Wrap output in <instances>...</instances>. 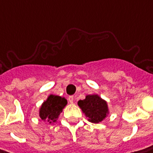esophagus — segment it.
<instances>
[{
	"mask_svg": "<svg viewBox=\"0 0 153 153\" xmlns=\"http://www.w3.org/2000/svg\"><path fill=\"white\" fill-rule=\"evenodd\" d=\"M68 100L69 103H73L74 102V96H68Z\"/></svg>",
	"mask_w": 153,
	"mask_h": 153,
	"instance_id": "34e87169",
	"label": "esophagus"
}]
</instances>
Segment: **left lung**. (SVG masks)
Returning <instances> with one entry per match:
<instances>
[{
    "label": "left lung",
    "mask_w": 153,
    "mask_h": 153,
    "mask_svg": "<svg viewBox=\"0 0 153 153\" xmlns=\"http://www.w3.org/2000/svg\"><path fill=\"white\" fill-rule=\"evenodd\" d=\"M77 104L89 118V122L93 123L102 122L108 114L106 102L98 95H87L85 100H79Z\"/></svg>",
    "instance_id": "obj_1"
}]
</instances>
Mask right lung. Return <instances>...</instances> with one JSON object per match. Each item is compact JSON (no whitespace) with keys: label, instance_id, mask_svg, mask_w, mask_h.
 I'll return each instance as SVG.
<instances>
[{"label":"right lung","instance_id":"1","mask_svg":"<svg viewBox=\"0 0 153 153\" xmlns=\"http://www.w3.org/2000/svg\"><path fill=\"white\" fill-rule=\"evenodd\" d=\"M67 105V100L60 96L50 95L39 109V116L49 123L56 122L62 109Z\"/></svg>","mask_w":153,"mask_h":153}]
</instances>
